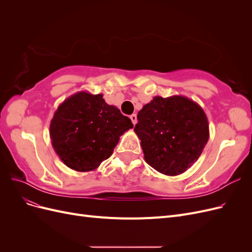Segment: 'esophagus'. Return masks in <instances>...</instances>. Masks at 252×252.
<instances>
[{"mask_svg":"<svg viewBox=\"0 0 252 252\" xmlns=\"http://www.w3.org/2000/svg\"><path fill=\"white\" fill-rule=\"evenodd\" d=\"M130 120H131V122L133 123V125H135L136 123H138V118H136V114H135V113L131 114V116H130Z\"/></svg>","mask_w":252,"mask_h":252,"instance_id":"1","label":"esophagus"}]
</instances>
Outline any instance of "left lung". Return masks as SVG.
I'll return each mask as SVG.
<instances>
[{"mask_svg":"<svg viewBox=\"0 0 252 252\" xmlns=\"http://www.w3.org/2000/svg\"><path fill=\"white\" fill-rule=\"evenodd\" d=\"M134 132L144 158L157 171L179 175L202 155L209 125L201 106L184 95L155 96L138 113Z\"/></svg>","mask_w":252,"mask_h":252,"instance_id":"1","label":"left lung"}]
</instances>
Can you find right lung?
<instances>
[{"label": "right lung", "mask_w": 252, "mask_h": 252, "mask_svg": "<svg viewBox=\"0 0 252 252\" xmlns=\"http://www.w3.org/2000/svg\"><path fill=\"white\" fill-rule=\"evenodd\" d=\"M132 127L131 120L106 103L103 94L79 91L59 105L49 134L62 162L70 169L86 172L108 158L120 136Z\"/></svg>", "instance_id": "add662e5"}]
</instances>
